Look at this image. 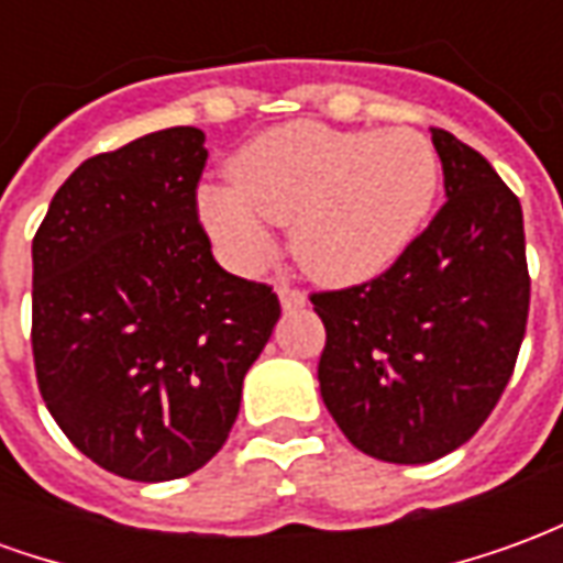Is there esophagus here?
Returning <instances> with one entry per match:
<instances>
[{
	"instance_id": "esophagus-1",
	"label": "esophagus",
	"mask_w": 563,
	"mask_h": 563,
	"mask_svg": "<svg viewBox=\"0 0 563 563\" xmlns=\"http://www.w3.org/2000/svg\"><path fill=\"white\" fill-rule=\"evenodd\" d=\"M277 295H280L283 310H298V307L307 305V295L301 292V289L289 286V283H280V286H277Z\"/></svg>"
}]
</instances>
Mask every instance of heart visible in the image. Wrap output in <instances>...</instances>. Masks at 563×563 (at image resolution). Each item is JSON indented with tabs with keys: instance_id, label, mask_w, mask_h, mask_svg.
I'll use <instances>...</instances> for the list:
<instances>
[{
	"instance_id": "obj_1",
	"label": "heart",
	"mask_w": 563,
	"mask_h": 563,
	"mask_svg": "<svg viewBox=\"0 0 563 563\" xmlns=\"http://www.w3.org/2000/svg\"><path fill=\"white\" fill-rule=\"evenodd\" d=\"M232 186H205L201 222L238 268L268 253V222L289 225L298 265L322 283L377 277L428 220L440 189L431 141L413 129H334L298 120L250 139Z\"/></svg>"
}]
</instances>
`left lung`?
Wrapping results in <instances>:
<instances>
[{
	"label": "left lung",
	"instance_id": "obj_1",
	"mask_svg": "<svg viewBox=\"0 0 563 563\" xmlns=\"http://www.w3.org/2000/svg\"><path fill=\"white\" fill-rule=\"evenodd\" d=\"M446 201L374 280L313 292L319 391L346 440L391 464L467 443L507 389L531 277L516 192L485 156L431 129Z\"/></svg>",
	"mask_w": 563,
	"mask_h": 563
}]
</instances>
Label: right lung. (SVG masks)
Listing matches in <instances>:
<instances>
[{
    "mask_svg": "<svg viewBox=\"0 0 563 563\" xmlns=\"http://www.w3.org/2000/svg\"><path fill=\"white\" fill-rule=\"evenodd\" d=\"M205 132L174 126L78 165L32 238V358L75 446L135 483L229 440L280 298L217 265L198 220Z\"/></svg>",
    "mask_w": 563,
    "mask_h": 563,
    "instance_id": "obj_1",
    "label": "right lung"
}]
</instances>
